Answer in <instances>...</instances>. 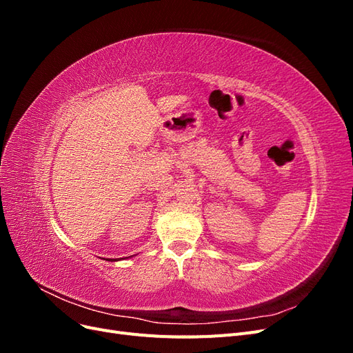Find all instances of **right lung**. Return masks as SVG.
Here are the masks:
<instances>
[{
	"label": "right lung",
	"mask_w": 353,
	"mask_h": 353,
	"mask_svg": "<svg viewBox=\"0 0 353 353\" xmlns=\"http://www.w3.org/2000/svg\"><path fill=\"white\" fill-rule=\"evenodd\" d=\"M128 258H130V256H128ZM109 261H112V262H113V261H116V259H109Z\"/></svg>",
	"instance_id": "add662e5"
}]
</instances>
